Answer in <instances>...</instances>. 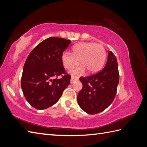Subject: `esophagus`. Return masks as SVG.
<instances>
[{"mask_svg":"<svg viewBox=\"0 0 147 147\" xmlns=\"http://www.w3.org/2000/svg\"><path fill=\"white\" fill-rule=\"evenodd\" d=\"M77 80H78V78H76V77H71V84H73L74 82H75Z\"/></svg>","mask_w":147,"mask_h":147,"instance_id":"obj_1","label":"esophagus"}]
</instances>
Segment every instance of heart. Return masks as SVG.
I'll use <instances>...</instances> for the list:
<instances>
[{
  "label": "heart",
  "mask_w": 147,
  "mask_h": 147,
  "mask_svg": "<svg viewBox=\"0 0 147 147\" xmlns=\"http://www.w3.org/2000/svg\"><path fill=\"white\" fill-rule=\"evenodd\" d=\"M73 53L64 52L62 62L64 67L71 70L79 64L81 65L73 71V74H80L85 70L88 73H94L102 67L106 58V51L102 45L94 42H81L74 45Z\"/></svg>",
  "instance_id": "b5f03b06"
}]
</instances>
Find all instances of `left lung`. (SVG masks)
Masks as SVG:
<instances>
[{
	"mask_svg": "<svg viewBox=\"0 0 147 147\" xmlns=\"http://www.w3.org/2000/svg\"><path fill=\"white\" fill-rule=\"evenodd\" d=\"M119 79L116 58L113 52L109 51L102 70L93 75L80 78L83 87L77 97L79 106L89 114L105 110L116 96Z\"/></svg>",
	"mask_w": 147,
	"mask_h": 147,
	"instance_id": "obj_1",
	"label": "left lung"
}]
</instances>
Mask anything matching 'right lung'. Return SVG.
Listing matches in <instances>:
<instances>
[{"instance_id": "right-lung-1", "label": "right lung", "mask_w": 147, "mask_h": 147, "mask_svg": "<svg viewBox=\"0 0 147 147\" xmlns=\"http://www.w3.org/2000/svg\"><path fill=\"white\" fill-rule=\"evenodd\" d=\"M70 43L69 40L50 37L29 53L24 65L21 87L26 100L34 108L42 110L51 107L70 84L71 75L67 74L61 59ZM59 76L63 77L58 79Z\"/></svg>"}]
</instances>
